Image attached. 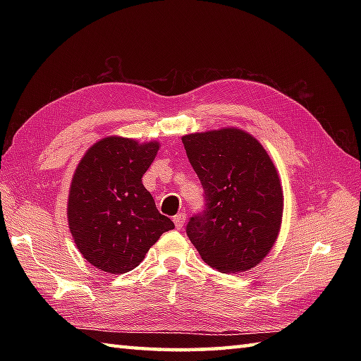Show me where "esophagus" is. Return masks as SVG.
Here are the masks:
<instances>
[{"label": "esophagus", "mask_w": 361, "mask_h": 361, "mask_svg": "<svg viewBox=\"0 0 361 361\" xmlns=\"http://www.w3.org/2000/svg\"><path fill=\"white\" fill-rule=\"evenodd\" d=\"M173 224H175L176 229H183V226H185V224H186V214L185 212L176 214V216L173 217Z\"/></svg>", "instance_id": "esophagus-1"}]
</instances>
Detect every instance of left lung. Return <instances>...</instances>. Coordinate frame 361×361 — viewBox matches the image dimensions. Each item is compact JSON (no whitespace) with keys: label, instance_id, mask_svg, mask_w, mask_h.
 Masks as SVG:
<instances>
[{"label":"left lung","instance_id":"8db88e82","mask_svg":"<svg viewBox=\"0 0 361 361\" xmlns=\"http://www.w3.org/2000/svg\"><path fill=\"white\" fill-rule=\"evenodd\" d=\"M204 189V211L190 217L189 240L221 273L255 268L278 239L283 194L278 171L255 136L228 127L181 137Z\"/></svg>","mask_w":361,"mask_h":361}]
</instances>
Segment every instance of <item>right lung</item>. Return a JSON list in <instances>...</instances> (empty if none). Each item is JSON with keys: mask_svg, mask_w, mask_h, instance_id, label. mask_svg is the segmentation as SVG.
<instances>
[{"mask_svg": "<svg viewBox=\"0 0 361 361\" xmlns=\"http://www.w3.org/2000/svg\"><path fill=\"white\" fill-rule=\"evenodd\" d=\"M158 150L157 141L109 136L91 145L75 169L68 225L82 256L99 270H133L159 235L175 228L142 185Z\"/></svg>", "mask_w": 361, "mask_h": 361, "instance_id": "right-lung-1", "label": "right lung"}]
</instances>
